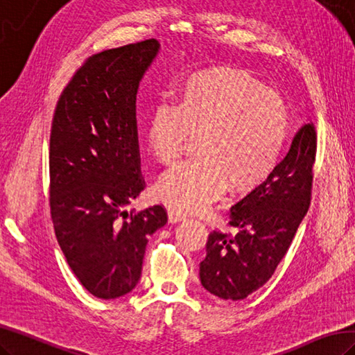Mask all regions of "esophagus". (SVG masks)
<instances>
[{"label": "esophagus", "instance_id": "1", "mask_svg": "<svg viewBox=\"0 0 355 355\" xmlns=\"http://www.w3.org/2000/svg\"><path fill=\"white\" fill-rule=\"evenodd\" d=\"M187 218V215L184 212H180L178 209H168V223H179V221H184Z\"/></svg>", "mask_w": 355, "mask_h": 355}]
</instances>
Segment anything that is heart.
Listing matches in <instances>:
<instances>
[{"mask_svg":"<svg viewBox=\"0 0 355 355\" xmlns=\"http://www.w3.org/2000/svg\"><path fill=\"white\" fill-rule=\"evenodd\" d=\"M289 134V110L279 93L248 71L206 67L187 75L173 93V108L159 105L148 123L152 157L176 164L189 137H198V158L159 180L164 202L197 211L229 185L245 193L277 167Z\"/></svg>","mask_w":355,"mask_h":355,"instance_id":"obj_1","label":"heart"}]
</instances>
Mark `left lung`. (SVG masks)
Listing matches in <instances>:
<instances>
[{
    "instance_id": "1",
    "label": "left lung",
    "mask_w": 355,
    "mask_h": 355,
    "mask_svg": "<svg viewBox=\"0 0 355 355\" xmlns=\"http://www.w3.org/2000/svg\"><path fill=\"white\" fill-rule=\"evenodd\" d=\"M316 155L313 123L302 126L263 184L230 209L236 235L209 233L200 262L203 288L223 300H244L271 279L304 218Z\"/></svg>"
}]
</instances>
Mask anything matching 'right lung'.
<instances>
[{
  "instance_id": "right-lung-1",
  "label": "right lung",
  "mask_w": 355,
  "mask_h": 355,
  "mask_svg": "<svg viewBox=\"0 0 355 355\" xmlns=\"http://www.w3.org/2000/svg\"><path fill=\"white\" fill-rule=\"evenodd\" d=\"M159 42L148 39L85 60L60 96L49 140V205L55 236L71 270L92 295L114 300L141 277L149 236L167 223L140 196L135 101Z\"/></svg>"
}]
</instances>
